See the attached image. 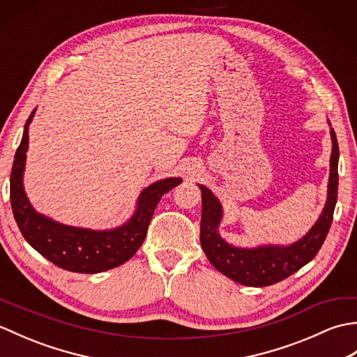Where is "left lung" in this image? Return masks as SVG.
I'll return each instance as SVG.
<instances>
[{"label":"left lung","instance_id":"left-lung-1","mask_svg":"<svg viewBox=\"0 0 357 357\" xmlns=\"http://www.w3.org/2000/svg\"><path fill=\"white\" fill-rule=\"evenodd\" d=\"M333 150L330 158L328 196L322 213L304 238L290 245H261L241 248L230 245L218 233L222 219V206L207 187L202 193L201 247L211 265L227 278L247 287H267L279 282L304 267L319 252L333 221L337 201L339 146L335 130H330Z\"/></svg>","mask_w":357,"mask_h":357}]
</instances>
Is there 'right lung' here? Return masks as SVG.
<instances>
[{
  "label": "right lung",
  "mask_w": 357,
  "mask_h": 357,
  "mask_svg": "<svg viewBox=\"0 0 357 357\" xmlns=\"http://www.w3.org/2000/svg\"><path fill=\"white\" fill-rule=\"evenodd\" d=\"M33 115L35 110L24 126L10 173V204L21 234L45 259L69 271L93 275L127 262L146 239L151 216L162 195L183 183V179L167 178L144 188L136 202L135 215L113 230L96 231L59 224L35 211L22 185L29 126Z\"/></svg>",
  "instance_id": "obj_1"
}]
</instances>
